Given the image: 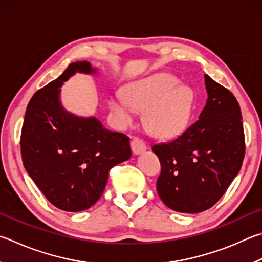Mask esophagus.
I'll return each mask as SVG.
<instances>
[{"label":"esophagus","mask_w":262,"mask_h":262,"mask_svg":"<svg viewBox=\"0 0 262 262\" xmlns=\"http://www.w3.org/2000/svg\"><path fill=\"white\" fill-rule=\"evenodd\" d=\"M130 146H132V151L134 152L135 155H139L141 152H143L146 150V145L143 141H142L140 137H134L130 142Z\"/></svg>","instance_id":"obj_1"}]
</instances>
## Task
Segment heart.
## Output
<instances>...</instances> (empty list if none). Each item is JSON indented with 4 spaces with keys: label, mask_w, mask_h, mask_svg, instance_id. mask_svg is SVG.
Here are the masks:
<instances>
[{
    "label": "heart",
    "mask_w": 262,
    "mask_h": 262,
    "mask_svg": "<svg viewBox=\"0 0 262 262\" xmlns=\"http://www.w3.org/2000/svg\"><path fill=\"white\" fill-rule=\"evenodd\" d=\"M178 84V80L170 74L158 73L125 89L127 101L135 110L145 112L146 128L156 136L178 135L189 120L191 93L187 87ZM127 103L120 96L110 99L111 111L122 125L133 120V110Z\"/></svg>",
    "instance_id": "heart-1"
}]
</instances>
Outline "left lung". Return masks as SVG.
I'll list each match as a JSON object with an SVG mask.
<instances>
[{"label": "left lung", "mask_w": 262, "mask_h": 262, "mask_svg": "<svg viewBox=\"0 0 262 262\" xmlns=\"http://www.w3.org/2000/svg\"><path fill=\"white\" fill-rule=\"evenodd\" d=\"M208 98L198 120L168 143L156 144L161 172L157 191L166 206L182 213L211 208L241 170L245 136L239 104L205 75Z\"/></svg>", "instance_id": "obj_1"}]
</instances>
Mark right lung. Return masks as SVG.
<instances>
[{
  "instance_id": "right-lung-1",
  "label": "right lung",
  "mask_w": 262,
  "mask_h": 262,
  "mask_svg": "<svg viewBox=\"0 0 262 262\" xmlns=\"http://www.w3.org/2000/svg\"><path fill=\"white\" fill-rule=\"evenodd\" d=\"M75 72L94 73L75 61L37 90L24 119L20 151L27 173L57 208L87 210L102 196L110 169L130 158L129 137L103 128L96 118H78L59 103V87Z\"/></svg>"
}]
</instances>
